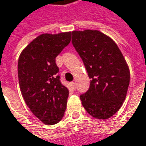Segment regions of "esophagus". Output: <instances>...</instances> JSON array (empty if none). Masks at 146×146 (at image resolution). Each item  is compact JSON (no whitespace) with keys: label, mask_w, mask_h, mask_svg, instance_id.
<instances>
[{"label":"esophagus","mask_w":146,"mask_h":146,"mask_svg":"<svg viewBox=\"0 0 146 146\" xmlns=\"http://www.w3.org/2000/svg\"><path fill=\"white\" fill-rule=\"evenodd\" d=\"M71 86H72L73 89H76V83L75 82H71Z\"/></svg>","instance_id":"obj_1"}]
</instances>
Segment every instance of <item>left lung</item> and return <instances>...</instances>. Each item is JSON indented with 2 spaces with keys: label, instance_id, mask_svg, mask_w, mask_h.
Returning <instances> with one entry per match:
<instances>
[{
  "label": "left lung",
  "instance_id": "obj_1",
  "mask_svg": "<svg viewBox=\"0 0 146 146\" xmlns=\"http://www.w3.org/2000/svg\"><path fill=\"white\" fill-rule=\"evenodd\" d=\"M72 45L90 79L89 90L80 96L89 114L106 120L115 114L126 97L130 70L117 45L98 31L71 33Z\"/></svg>",
  "mask_w": 146,
  "mask_h": 146
}]
</instances>
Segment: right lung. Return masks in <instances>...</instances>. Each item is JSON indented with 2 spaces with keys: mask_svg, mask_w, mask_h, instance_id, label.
Returning a JSON list of instances; mask_svg holds the SVG:
<instances>
[{
  "mask_svg": "<svg viewBox=\"0 0 146 146\" xmlns=\"http://www.w3.org/2000/svg\"><path fill=\"white\" fill-rule=\"evenodd\" d=\"M70 42V33L42 34L32 40L18 60V79L22 96L31 111L46 125L64 116L69 90L58 75L56 57Z\"/></svg>",
  "mask_w": 146,
  "mask_h": 146,
  "instance_id": "obj_1",
  "label": "right lung"
}]
</instances>
